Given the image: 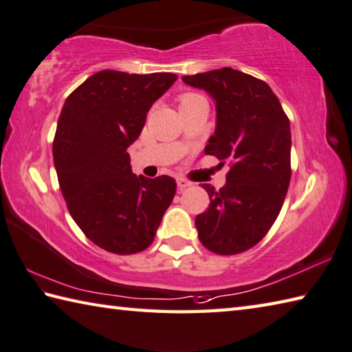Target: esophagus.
<instances>
[{"label": "esophagus", "instance_id": "obj_1", "mask_svg": "<svg viewBox=\"0 0 352 352\" xmlns=\"http://www.w3.org/2000/svg\"><path fill=\"white\" fill-rule=\"evenodd\" d=\"M176 182H177V188L181 190V191H182V190H185L187 187H190V185H191L188 181H185L184 177H177V181H176Z\"/></svg>", "mask_w": 352, "mask_h": 352}]
</instances>
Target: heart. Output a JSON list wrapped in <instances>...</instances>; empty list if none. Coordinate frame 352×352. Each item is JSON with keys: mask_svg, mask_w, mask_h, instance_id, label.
Returning a JSON list of instances; mask_svg holds the SVG:
<instances>
[{"mask_svg": "<svg viewBox=\"0 0 352 352\" xmlns=\"http://www.w3.org/2000/svg\"><path fill=\"white\" fill-rule=\"evenodd\" d=\"M199 95H191V94H188V95H184L182 98H181V104H185V102H188V101H191V99H195V98H197Z\"/></svg>", "mask_w": 352, "mask_h": 352, "instance_id": "heart-1", "label": "heart"}]
</instances>
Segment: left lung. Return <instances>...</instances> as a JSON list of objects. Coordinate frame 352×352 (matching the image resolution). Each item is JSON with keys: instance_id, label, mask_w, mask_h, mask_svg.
I'll list each match as a JSON object with an SVG mask.
<instances>
[{"instance_id": "8db88e82", "label": "left lung", "mask_w": 352, "mask_h": 352, "mask_svg": "<svg viewBox=\"0 0 352 352\" xmlns=\"http://www.w3.org/2000/svg\"><path fill=\"white\" fill-rule=\"evenodd\" d=\"M182 81L213 98L216 130L205 153L231 164L222 188L202 185L210 205L196 216L199 241L216 254L243 253L268 233L287 196L288 116L267 82L231 67L182 76Z\"/></svg>"}]
</instances>
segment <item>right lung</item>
<instances>
[{"instance_id":"obj_1","label":"right lung","mask_w":352,"mask_h":352,"mask_svg":"<svg viewBox=\"0 0 352 352\" xmlns=\"http://www.w3.org/2000/svg\"><path fill=\"white\" fill-rule=\"evenodd\" d=\"M176 79L175 73L102 70L63 105L53 139L59 187L73 221L110 253L150 247L175 197V179L136 176L127 148L141 135L151 105Z\"/></svg>"}]
</instances>
